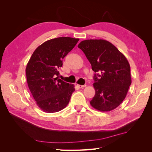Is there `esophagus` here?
Segmentation results:
<instances>
[{"mask_svg": "<svg viewBox=\"0 0 152 152\" xmlns=\"http://www.w3.org/2000/svg\"><path fill=\"white\" fill-rule=\"evenodd\" d=\"M77 86H78V87H79L80 88H84V87H86L87 86L86 84H84V85H79V84H77Z\"/></svg>", "mask_w": 152, "mask_h": 152, "instance_id": "esophagus-1", "label": "esophagus"}]
</instances>
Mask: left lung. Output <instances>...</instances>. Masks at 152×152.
Returning <instances> with one entry per match:
<instances>
[{"label": "left lung", "mask_w": 152, "mask_h": 152, "mask_svg": "<svg viewBox=\"0 0 152 152\" xmlns=\"http://www.w3.org/2000/svg\"><path fill=\"white\" fill-rule=\"evenodd\" d=\"M78 48L84 53L95 72V95L91 105L101 112L116 108L125 99L131 84L127 58L112 43L103 39L85 40Z\"/></svg>", "instance_id": "1"}]
</instances>
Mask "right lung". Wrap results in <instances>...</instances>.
<instances>
[{
    "label": "right lung",
    "mask_w": 152,
    "mask_h": 152,
    "mask_svg": "<svg viewBox=\"0 0 152 152\" xmlns=\"http://www.w3.org/2000/svg\"><path fill=\"white\" fill-rule=\"evenodd\" d=\"M79 39L58 37L45 41L32 54L26 67L29 89L38 107L47 113L60 111L68 105L74 85L59 79L62 59Z\"/></svg>",
    "instance_id": "obj_1"
}]
</instances>
